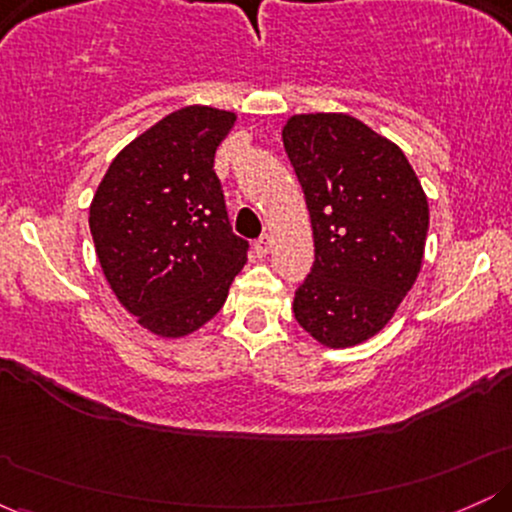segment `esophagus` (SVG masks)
<instances>
[{"mask_svg":"<svg viewBox=\"0 0 512 512\" xmlns=\"http://www.w3.org/2000/svg\"><path fill=\"white\" fill-rule=\"evenodd\" d=\"M269 250H272V238H269L267 233H264V236H260V238L255 240V255L257 257H267Z\"/></svg>","mask_w":512,"mask_h":512,"instance_id":"esophagus-1","label":"esophagus"}]
</instances>
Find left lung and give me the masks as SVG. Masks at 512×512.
<instances>
[{"label": "left lung", "mask_w": 512, "mask_h": 512, "mask_svg": "<svg viewBox=\"0 0 512 512\" xmlns=\"http://www.w3.org/2000/svg\"><path fill=\"white\" fill-rule=\"evenodd\" d=\"M281 137L315 240L293 315L322 346H356L392 320L421 272L424 187L397 144L351 115H293Z\"/></svg>", "instance_id": "8db88e82"}]
</instances>
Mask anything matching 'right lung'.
Masks as SVG:
<instances>
[{"label": "right lung", "instance_id": "right-lung-1", "mask_svg": "<svg viewBox=\"0 0 512 512\" xmlns=\"http://www.w3.org/2000/svg\"><path fill=\"white\" fill-rule=\"evenodd\" d=\"M236 113L187 105L110 163L88 226L110 289L158 337L192 334L226 303L248 262L233 233L214 156Z\"/></svg>", "mask_w": 512, "mask_h": 512}]
</instances>
